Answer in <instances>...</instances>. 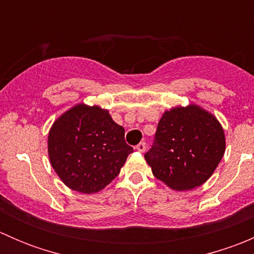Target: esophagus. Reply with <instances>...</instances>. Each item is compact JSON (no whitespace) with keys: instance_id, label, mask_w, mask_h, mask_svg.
Returning a JSON list of instances; mask_svg holds the SVG:
<instances>
[{"instance_id":"esophagus-1","label":"esophagus","mask_w":254,"mask_h":254,"mask_svg":"<svg viewBox=\"0 0 254 254\" xmlns=\"http://www.w3.org/2000/svg\"><path fill=\"white\" fill-rule=\"evenodd\" d=\"M135 148H136V150L139 151V152H141V153L145 152V150H146V143H145V142H140L139 145H137Z\"/></svg>"}]
</instances>
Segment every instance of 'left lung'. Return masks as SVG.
<instances>
[{
	"label": "left lung",
	"instance_id": "8db88e82",
	"mask_svg": "<svg viewBox=\"0 0 254 254\" xmlns=\"http://www.w3.org/2000/svg\"><path fill=\"white\" fill-rule=\"evenodd\" d=\"M225 150V132L216 117L198 104H189L163 113L155 145L145 160L156 178L183 191L205 183Z\"/></svg>",
	"mask_w": 254,
	"mask_h": 254
}]
</instances>
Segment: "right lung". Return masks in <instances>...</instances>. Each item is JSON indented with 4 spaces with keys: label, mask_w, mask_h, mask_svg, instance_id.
Wrapping results in <instances>:
<instances>
[{
    "label": "right lung",
    "mask_w": 254,
    "mask_h": 254,
    "mask_svg": "<svg viewBox=\"0 0 254 254\" xmlns=\"http://www.w3.org/2000/svg\"><path fill=\"white\" fill-rule=\"evenodd\" d=\"M124 132L107 109L75 104L49 130V160L68 188L83 194L98 193L119 175L132 152Z\"/></svg>",
    "instance_id": "obj_1"
}]
</instances>
